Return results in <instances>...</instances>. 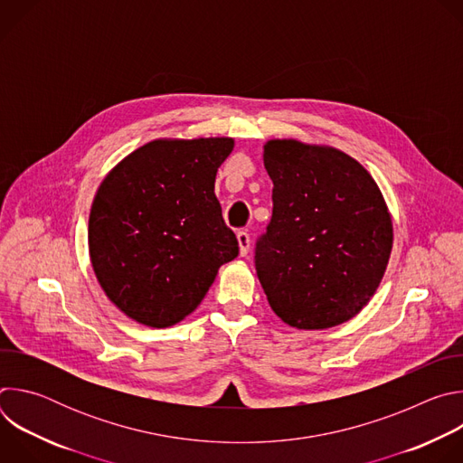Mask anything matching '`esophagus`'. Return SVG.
Returning <instances> with one entry per match:
<instances>
[{
    "label": "esophagus",
    "instance_id": "esophagus-1",
    "mask_svg": "<svg viewBox=\"0 0 463 463\" xmlns=\"http://www.w3.org/2000/svg\"><path fill=\"white\" fill-rule=\"evenodd\" d=\"M236 238H238V245H240V254H241V256H247L249 245H250V236H249V232H247V231H240V232L236 234Z\"/></svg>",
    "mask_w": 463,
    "mask_h": 463
}]
</instances>
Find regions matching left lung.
Segmentation results:
<instances>
[{
    "label": "left lung",
    "instance_id": "8db88e82",
    "mask_svg": "<svg viewBox=\"0 0 463 463\" xmlns=\"http://www.w3.org/2000/svg\"><path fill=\"white\" fill-rule=\"evenodd\" d=\"M273 216L254 249L273 311L298 329L355 317L372 298L392 250V220L372 175L350 156L295 139L263 146Z\"/></svg>",
    "mask_w": 463,
    "mask_h": 463
}]
</instances>
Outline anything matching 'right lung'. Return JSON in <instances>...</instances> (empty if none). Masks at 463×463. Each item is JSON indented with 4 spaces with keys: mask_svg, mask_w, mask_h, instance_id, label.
Returning <instances> with one entry per match:
<instances>
[{
    "mask_svg": "<svg viewBox=\"0 0 463 463\" xmlns=\"http://www.w3.org/2000/svg\"><path fill=\"white\" fill-rule=\"evenodd\" d=\"M232 146L229 137L152 141L100 183L88 231L91 266L129 318L174 326L238 256L214 194L216 172Z\"/></svg>",
    "mask_w": 463,
    "mask_h": 463,
    "instance_id": "right-lung-1",
    "label": "right lung"
}]
</instances>
